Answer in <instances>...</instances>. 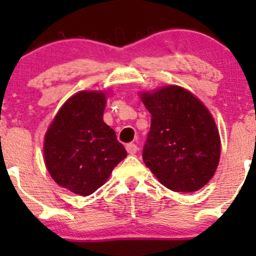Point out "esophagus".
Instances as JSON below:
<instances>
[{
    "instance_id": "obj_1",
    "label": "esophagus",
    "mask_w": 256,
    "mask_h": 256,
    "mask_svg": "<svg viewBox=\"0 0 256 256\" xmlns=\"http://www.w3.org/2000/svg\"><path fill=\"white\" fill-rule=\"evenodd\" d=\"M138 147L136 146L135 144H126V151H128L130 154H135L136 152H138Z\"/></svg>"
}]
</instances>
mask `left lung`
<instances>
[{
  "mask_svg": "<svg viewBox=\"0 0 256 256\" xmlns=\"http://www.w3.org/2000/svg\"><path fill=\"white\" fill-rule=\"evenodd\" d=\"M151 128L142 158L168 190L194 192L213 177L220 156V138L204 105L183 88L171 85L144 92Z\"/></svg>",
  "mask_w": 256,
  "mask_h": 256,
  "instance_id": "1",
  "label": "left lung"
}]
</instances>
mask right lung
<instances>
[{
	"instance_id": "right-lung-1",
	"label": "right lung",
	"mask_w": 256,
	"mask_h": 256,
	"mask_svg": "<svg viewBox=\"0 0 256 256\" xmlns=\"http://www.w3.org/2000/svg\"><path fill=\"white\" fill-rule=\"evenodd\" d=\"M102 92H80L60 108L44 138L46 166L59 186L80 196L102 187L128 152L102 120Z\"/></svg>"
}]
</instances>
